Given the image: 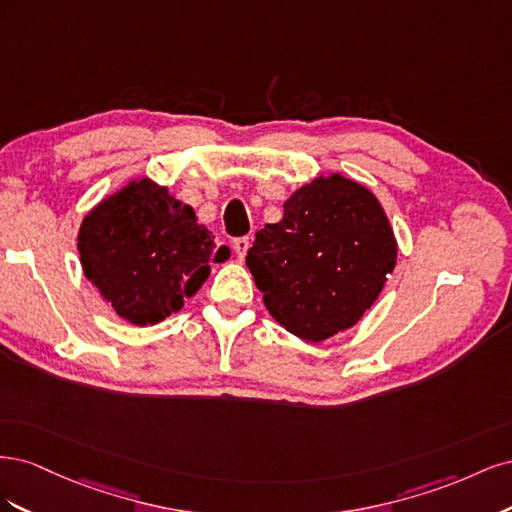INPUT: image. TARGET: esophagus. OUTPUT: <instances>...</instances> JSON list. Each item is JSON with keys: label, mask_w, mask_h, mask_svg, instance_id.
Masks as SVG:
<instances>
[{"label": "esophagus", "mask_w": 512, "mask_h": 512, "mask_svg": "<svg viewBox=\"0 0 512 512\" xmlns=\"http://www.w3.org/2000/svg\"><path fill=\"white\" fill-rule=\"evenodd\" d=\"M232 250H235L239 260H243L247 250H250V239H247V237H237L235 241H232Z\"/></svg>", "instance_id": "34e87169"}]
</instances>
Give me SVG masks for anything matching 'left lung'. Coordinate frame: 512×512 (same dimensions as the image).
I'll use <instances>...</instances> for the list:
<instances>
[{
	"label": "left lung",
	"instance_id": "left-lung-1",
	"mask_svg": "<svg viewBox=\"0 0 512 512\" xmlns=\"http://www.w3.org/2000/svg\"><path fill=\"white\" fill-rule=\"evenodd\" d=\"M389 218L365 185L316 177L284 203V218L256 232L245 265L269 314L305 342L354 327L395 269Z\"/></svg>",
	"mask_w": 512,
	"mask_h": 512
}]
</instances>
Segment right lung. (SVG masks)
<instances>
[{
	"instance_id": "right-lung-1",
	"label": "right lung",
	"mask_w": 512,
	"mask_h": 512,
	"mask_svg": "<svg viewBox=\"0 0 512 512\" xmlns=\"http://www.w3.org/2000/svg\"><path fill=\"white\" fill-rule=\"evenodd\" d=\"M87 280L136 327L179 312L203 286L209 262L224 260L190 205L151 179H134L91 209L79 230Z\"/></svg>"
}]
</instances>
